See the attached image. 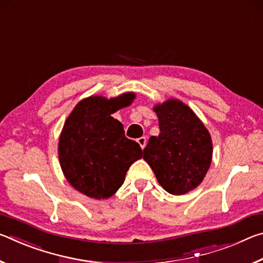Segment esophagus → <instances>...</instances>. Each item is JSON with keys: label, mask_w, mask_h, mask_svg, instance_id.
Listing matches in <instances>:
<instances>
[{"label": "esophagus", "mask_w": 263, "mask_h": 263, "mask_svg": "<svg viewBox=\"0 0 263 263\" xmlns=\"http://www.w3.org/2000/svg\"><path fill=\"white\" fill-rule=\"evenodd\" d=\"M137 141H138V144L140 145V147L144 149L145 146H146V138L145 137H140V138H138Z\"/></svg>", "instance_id": "obj_1"}]
</instances>
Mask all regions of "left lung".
<instances>
[{"mask_svg":"<svg viewBox=\"0 0 263 263\" xmlns=\"http://www.w3.org/2000/svg\"><path fill=\"white\" fill-rule=\"evenodd\" d=\"M160 135L149 138L144 160L160 185L172 195H183L202 183L212 160L208 128L183 102L169 99L155 104Z\"/></svg>","mask_w":263,"mask_h":263,"instance_id":"obj_1","label":"left lung"}]
</instances>
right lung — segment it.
<instances>
[{
  "instance_id": "right-lung-1",
  "label": "right lung",
  "mask_w": 263,
  "mask_h": 263,
  "mask_svg": "<svg viewBox=\"0 0 263 263\" xmlns=\"http://www.w3.org/2000/svg\"><path fill=\"white\" fill-rule=\"evenodd\" d=\"M135 99V92L109 100L89 96L66 119L58 145L60 167L69 184L88 197L115 195L131 164L142 158L139 144L127 139L123 124L111 116Z\"/></svg>"
}]
</instances>
